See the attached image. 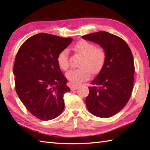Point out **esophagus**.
<instances>
[{
  "label": "esophagus",
  "instance_id": "esophagus-1",
  "mask_svg": "<svg viewBox=\"0 0 150 150\" xmlns=\"http://www.w3.org/2000/svg\"><path fill=\"white\" fill-rule=\"evenodd\" d=\"M78 88H79V86H71V91H74V90H77Z\"/></svg>",
  "mask_w": 150,
  "mask_h": 150
}]
</instances>
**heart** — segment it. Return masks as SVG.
I'll list each match as a JSON object with an SVG mask.
<instances>
[{
    "instance_id": "obj_1",
    "label": "heart",
    "mask_w": 150,
    "mask_h": 150,
    "mask_svg": "<svg viewBox=\"0 0 150 150\" xmlns=\"http://www.w3.org/2000/svg\"><path fill=\"white\" fill-rule=\"evenodd\" d=\"M75 50L83 56L80 63L81 68L70 69L66 77L71 84L77 85L90 79L91 72L95 74L103 68L106 59V52L102 47H95L92 42L81 40L75 44ZM60 68L63 70L69 68V51L64 49L57 56Z\"/></svg>"
}]
</instances>
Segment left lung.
I'll use <instances>...</instances> for the list:
<instances>
[{
    "instance_id": "8db88e82",
    "label": "left lung",
    "mask_w": 150,
    "mask_h": 150,
    "mask_svg": "<svg viewBox=\"0 0 150 150\" xmlns=\"http://www.w3.org/2000/svg\"><path fill=\"white\" fill-rule=\"evenodd\" d=\"M82 38L99 44L106 55L103 68L88 87V110L100 118L113 116L126 106L132 92L135 66L132 51L122 39L106 31Z\"/></svg>"
}]
</instances>
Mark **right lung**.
<instances>
[{
	"instance_id": "1",
	"label": "right lung",
	"mask_w": 150,
	"mask_h": 150,
	"mask_svg": "<svg viewBox=\"0 0 150 150\" xmlns=\"http://www.w3.org/2000/svg\"><path fill=\"white\" fill-rule=\"evenodd\" d=\"M41 33L19 48L13 66L15 90L29 112L42 120L57 117L64 110V95L70 91L57 62L60 52L72 42Z\"/></svg>"
}]
</instances>
